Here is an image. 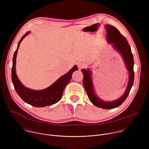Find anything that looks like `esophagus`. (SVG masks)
Masks as SVG:
<instances>
[{
	"mask_svg": "<svg viewBox=\"0 0 149 149\" xmlns=\"http://www.w3.org/2000/svg\"><path fill=\"white\" fill-rule=\"evenodd\" d=\"M77 66H78L79 70H81L82 68H83L85 67L84 63H82V62H77Z\"/></svg>",
	"mask_w": 149,
	"mask_h": 149,
	"instance_id": "esophagus-1",
	"label": "esophagus"
}]
</instances>
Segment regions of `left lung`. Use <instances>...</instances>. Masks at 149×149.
<instances>
[{
	"label": "left lung",
	"mask_w": 149,
	"mask_h": 149,
	"mask_svg": "<svg viewBox=\"0 0 149 149\" xmlns=\"http://www.w3.org/2000/svg\"><path fill=\"white\" fill-rule=\"evenodd\" d=\"M105 29L107 30V39L109 43L113 44V47L116 49L123 56L127 69L128 70L129 82L124 95L120 98L113 101H104L98 98L95 94L92 82L91 73L87 70L82 69L83 85L87 92L90 101L95 106L104 109H113L116 108L125 100L130 91L133 85L134 79V73L133 70L134 59L131 48L126 38L120 33V31L112 25H106Z\"/></svg>",
	"instance_id": "left-lung-1"
}]
</instances>
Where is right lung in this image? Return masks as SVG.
<instances>
[{"label": "right lung", "instance_id": "right-lung-1", "mask_svg": "<svg viewBox=\"0 0 149 149\" xmlns=\"http://www.w3.org/2000/svg\"><path fill=\"white\" fill-rule=\"evenodd\" d=\"M26 32L19 40L16 50L13 58V65L12 68V81L17 94L25 102L36 107H44L58 102L62 95L63 90L72 78V74L75 71L78 70L77 65H75L69 72L61 76L57 81L47 88L36 91L29 89L21 84L16 74V58L17 49L20 42L28 34Z\"/></svg>", "mask_w": 149, "mask_h": 149}]
</instances>
